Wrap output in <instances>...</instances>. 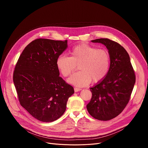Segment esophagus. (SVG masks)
<instances>
[{"label": "esophagus", "mask_w": 148, "mask_h": 148, "mask_svg": "<svg viewBox=\"0 0 148 148\" xmlns=\"http://www.w3.org/2000/svg\"><path fill=\"white\" fill-rule=\"evenodd\" d=\"M81 90H82V89H80V88H74V92H79V91H80Z\"/></svg>", "instance_id": "esophagus-1"}]
</instances>
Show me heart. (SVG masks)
<instances>
[{"instance_id":"1","label":"heart","mask_w":148,"mask_h":148,"mask_svg":"<svg viewBox=\"0 0 148 148\" xmlns=\"http://www.w3.org/2000/svg\"><path fill=\"white\" fill-rule=\"evenodd\" d=\"M71 56L59 54L56 65L60 73L67 77L74 72L79 65L80 71L71 75L68 82L77 87L87 86L91 81L99 83L103 81L109 72L110 56L104 49H98L87 44H81L70 51Z\"/></svg>"}]
</instances>
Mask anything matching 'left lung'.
<instances>
[{
    "label": "left lung",
    "mask_w": 148,
    "mask_h": 148,
    "mask_svg": "<svg viewBox=\"0 0 148 148\" xmlns=\"http://www.w3.org/2000/svg\"><path fill=\"white\" fill-rule=\"evenodd\" d=\"M91 41L106 47L110 56V66L106 78L90 88L92 96L86 108L93 118L108 121L118 116L127 105L136 75L128 53L119 44L107 38Z\"/></svg>",
    "instance_id": "1"
}]
</instances>
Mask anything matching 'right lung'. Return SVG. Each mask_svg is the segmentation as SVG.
<instances>
[{
  "label": "right lung",
  "mask_w": 148,
  "mask_h": 148,
  "mask_svg": "<svg viewBox=\"0 0 148 148\" xmlns=\"http://www.w3.org/2000/svg\"><path fill=\"white\" fill-rule=\"evenodd\" d=\"M67 47V40L36 39L26 47L15 65L13 82L20 103L40 121L59 118L74 93L59 77L56 65L58 56Z\"/></svg>",
  "instance_id": "right-lung-1"
}]
</instances>
